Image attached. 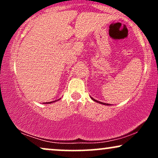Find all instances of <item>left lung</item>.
<instances>
[{
	"label": "left lung",
	"instance_id": "1",
	"mask_svg": "<svg viewBox=\"0 0 158 158\" xmlns=\"http://www.w3.org/2000/svg\"><path fill=\"white\" fill-rule=\"evenodd\" d=\"M90 98H91L92 99H93V100L94 101V102H98V103H100V104H102V105H106V106H110V104H107V103H104V102H99V101H97V99H94V98H92L91 97H90Z\"/></svg>",
	"mask_w": 158,
	"mask_h": 158
}]
</instances>
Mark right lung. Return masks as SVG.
Here are the masks:
<instances>
[{"label":"right lung","instance_id":"right-lung-1","mask_svg":"<svg viewBox=\"0 0 158 158\" xmlns=\"http://www.w3.org/2000/svg\"><path fill=\"white\" fill-rule=\"evenodd\" d=\"M59 99H57V100H55V101H53V102H46V103H44V104H50V103H52V102H56V101H58V100H59Z\"/></svg>","mask_w":158,"mask_h":158}]
</instances>
